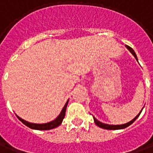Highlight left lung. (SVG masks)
Returning a JSON list of instances; mask_svg holds the SVG:
<instances>
[{
  "mask_svg": "<svg viewBox=\"0 0 153 153\" xmlns=\"http://www.w3.org/2000/svg\"><path fill=\"white\" fill-rule=\"evenodd\" d=\"M126 47L128 48L129 50V51L132 53V54H133V56L135 57V59H136L137 60V55L136 54H135V52H134V51L132 50V48L130 46H128V45H126ZM142 112V111H141ZM141 112H140V114H141ZM140 114L137 116L135 118H133L132 121H130L129 123H125V124H123V125H109V124H104V123H100L99 121H98L96 118H94V123H96V125H98L99 128H104V129H108V130H115V129H123V128H127V127H128L129 125H131L133 123V122L136 120L137 118L138 117V116L140 115Z\"/></svg>",
  "mask_w": 153,
  "mask_h": 153,
  "instance_id": "1",
  "label": "left lung"
}]
</instances>
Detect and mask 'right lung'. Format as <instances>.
Wrapping results in <instances>:
<instances>
[{"label":"right lung","instance_id":"1","mask_svg":"<svg viewBox=\"0 0 153 153\" xmlns=\"http://www.w3.org/2000/svg\"><path fill=\"white\" fill-rule=\"evenodd\" d=\"M68 102H69V101H67V102L65 103V107L63 108L61 113H60V114L59 115L58 117H57L56 119H54V121L50 122V123H44V124L30 123H29V122L25 121L24 119H22V118H21L20 117H18V116H17V117L19 118V120H20V121L22 122L25 125H26V126L29 127L30 128L36 129V130H50V129L54 128H56V127H58V126H59V125L61 124L62 121H63L64 117H65V116L66 107H67Z\"/></svg>","mask_w":153,"mask_h":153}]
</instances>
